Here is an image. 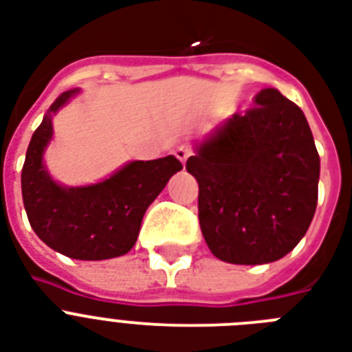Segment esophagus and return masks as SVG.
<instances>
[{"label":"esophagus","mask_w":352,"mask_h":352,"mask_svg":"<svg viewBox=\"0 0 352 352\" xmlns=\"http://www.w3.org/2000/svg\"><path fill=\"white\" fill-rule=\"evenodd\" d=\"M175 157L181 160L182 164H186V160L192 157V149L188 148V146H179V148L175 149Z\"/></svg>","instance_id":"34e87169"}]
</instances>
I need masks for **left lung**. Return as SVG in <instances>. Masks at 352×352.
Here are the masks:
<instances>
[{
  "label": "left lung",
  "mask_w": 352,
  "mask_h": 352,
  "mask_svg": "<svg viewBox=\"0 0 352 352\" xmlns=\"http://www.w3.org/2000/svg\"><path fill=\"white\" fill-rule=\"evenodd\" d=\"M221 122L186 162L199 182V223L217 259L265 265L307 234L318 204L320 155L305 115L278 89Z\"/></svg>",
  "instance_id": "8db88e82"
}]
</instances>
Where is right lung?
Segmentation results:
<instances>
[{
    "instance_id": "right-lung-1",
    "label": "right lung",
    "mask_w": 352,
    "mask_h": 352,
    "mask_svg": "<svg viewBox=\"0 0 352 352\" xmlns=\"http://www.w3.org/2000/svg\"><path fill=\"white\" fill-rule=\"evenodd\" d=\"M80 89L52 102L30 138L21 170V193L32 230L47 246L82 261L124 256L137 243L146 210L182 170L173 157L131 160L87 186H63L51 177L43 153L52 140V117Z\"/></svg>"
}]
</instances>
